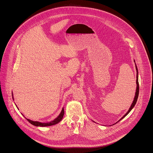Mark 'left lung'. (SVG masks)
<instances>
[{
	"mask_svg": "<svg viewBox=\"0 0 153 153\" xmlns=\"http://www.w3.org/2000/svg\"><path fill=\"white\" fill-rule=\"evenodd\" d=\"M136 67V70H137V80H136V83H137V89H136V92H135V97H134V100L131 105V106L130 107V108H129V110H128V111L123 116V117H122V118L120 120H121L122 119H123L124 117H126L128 113L129 112H130L131 111V110L134 108V107L135 106V105L137 103V99H138V94H139V84H138V69H137V66H135Z\"/></svg>",
	"mask_w": 153,
	"mask_h": 153,
	"instance_id": "1",
	"label": "left lung"
}]
</instances>
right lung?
Instances as JSON below:
<instances>
[{
    "label": "right lung",
    "mask_w": 153,
    "mask_h": 153,
    "mask_svg": "<svg viewBox=\"0 0 153 153\" xmlns=\"http://www.w3.org/2000/svg\"><path fill=\"white\" fill-rule=\"evenodd\" d=\"M64 114V108H62V111L61 113V114L58 116V117L57 118H56L54 121L50 122V123H40L38 121H31L29 119H27V120L32 125L36 126H40V127H45V126H53L54 124H56L57 123H59L62 119L63 118V116Z\"/></svg>",
    "instance_id": "right-lung-1"
}]
</instances>
